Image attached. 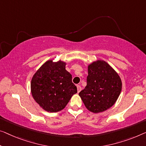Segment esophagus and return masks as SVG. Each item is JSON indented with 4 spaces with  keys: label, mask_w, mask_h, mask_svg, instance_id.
<instances>
[{
    "label": "esophagus",
    "mask_w": 146,
    "mask_h": 146,
    "mask_svg": "<svg viewBox=\"0 0 146 146\" xmlns=\"http://www.w3.org/2000/svg\"><path fill=\"white\" fill-rule=\"evenodd\" d=\"M77 92H78V93L79 92H80V90H81V86H80V85H77Z\"/></svg>",
    "instance_id": "esophagus-1"
}]
</instances>
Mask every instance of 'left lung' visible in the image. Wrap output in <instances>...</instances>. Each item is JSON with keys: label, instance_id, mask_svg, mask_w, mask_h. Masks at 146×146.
I'll list each match as a JSON object with an SVG mask.
<instances>
[{"label": "left lung", "instance_id": "obj_1", "mask_svg": "<svg viewBox=\"0 0 146 146\" xmlns=\"http://www.w3.org/2000/svg\"><path fill=\"white\" fill-rule=\"evenodd\" d=\"M88 73L86 86L79 94L89 111H104L113 105L120 95L121 80L114 69L102 60L89 65Z\"/></svg>", "mask_w": 146, "mask_h": 146}]
</instances>
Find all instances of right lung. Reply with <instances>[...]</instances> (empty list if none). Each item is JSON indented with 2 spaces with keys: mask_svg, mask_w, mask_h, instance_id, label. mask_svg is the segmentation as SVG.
I'll return each mask as SVG.
<instances>
[{
  "mask_svg": "<svg viewBox=\"0 0 146 146\" xmlns=\"http://www.w3.org/2000/svg\"><path fill=\"white\" fill-rule=\"evenodd\" d=\"M65 66L64 62L47 61L32 78L33 97L48 112L62 110L77 92V87L72 82V76Z\"/></svg>",
  "mask_w": 146,
  "mask_h": 146,
  "instance_id": "add662e5",
  "label": "right lung"
}]
</instances>
